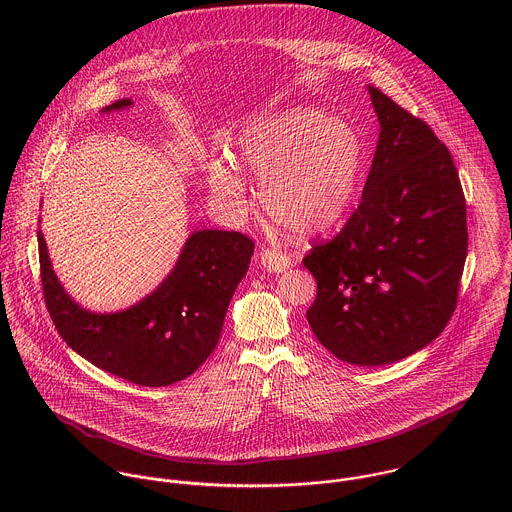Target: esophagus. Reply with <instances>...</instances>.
I'll return each instance as SVG.
<instances>
[{
  "mask_svg": "<svg viewBox=\"0 0 512 512\" xmlns=\"http://www.w3.org/2000/svg\"><path fill=\"white\" fill-rule=\"evenodd\" d=\"M260 266L270 274H282L292 266V260H290V256L282 254L276 248H264L260 252Z\"/></svg>",
  "mask_w": 512,
  "mask_h": 512,
  "instance_id": "obj_1",
  "label": "esophagus"
}]
</instances>
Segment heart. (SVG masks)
I'll return each instance as SVG.
<instances>
[{
	"label": "heart",
	"instance_id": "1",
	"mask_svg": "<svg viewBox=\"0 0 512 512\" xmlns=\"http://www.w3.org/2000/svg\"><path fill=\"white\" fill-rule=\"evenodd\" d=\"M260 181L266 213L299 238L337 228L351 213L366 171L359 130L315 108H290L248 118L232 142V159L209 163V185L220 207L240 215L248 185Z\"/></svg>",
	"mask_w": 512,
	"mask_h": 512
}]
</instances>
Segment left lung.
I'll return each mask as SVG.
<instances>
[{"label":"left lung","mask_w":512,"mask_h":512,"mask_svg":"<svg viewBox=\"0 0 512 512\" xmlns=\"http://www.w3.org/2000/svg\"><path fill=\"white\" fill-rule=\"evenodd\" d=\"M380 134L359 209L303 266L317 282L307 321L337 359L390 365L447 325L467 258L465 197L434 130L368 86Z\"/></svg>","instance_id":"left-lung-1"}]
</instances>
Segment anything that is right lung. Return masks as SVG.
<instances>
[{"label":"right lung","mask_w":512,"mask_h":512,"mask_svg":"<svg viewBox=\"0 0 512 512\" xmlns=\"http://www.w3.org/2000/svg\"><path fill=\"white\" fill-rule=\"evenodd\" d=\"M130 106L122 98L102 112ZM37 238L45 303L61 337L88 363L140 386H169L209 359L254 254V242L240 232L193 230L153 292L128 309L94 313L63 288L41 230Z\"/></svg>","instance_id":"1"}]
</instances>
